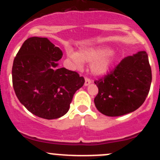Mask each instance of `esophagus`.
Wrapping results in <instances>:
<instances>
[{"instance_id": "obj_1", "label": "esophagus", "mask_w": 160, "mask_h": 160, "mask_svg": "<svg viewBox=\"0 0 160 160\" xmlns=\"http://www.w3.org/2000/svg\"><path fill=\"white\" fill-rule=\"evenodd\" d=\"M91 82H92L91 79L88 78V77H85V83H84L85 86H88V85H89Z\"/></svg>"}]
</instances>
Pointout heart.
Listing matches in <instances>:
<instances>
[{
    "instance_id": "1",
    "label": "heart",
    "mask_w": 160,
    "mask_h": 160,
    "mask_svg": "<svg viewBox=\"0 0 160 160\" xmlns=\"http://www.w3.org/2000/svg\"><path fill=\"white\" fill-rule=\"evenodd\" d=\"M110 52L111 49L108 48H90L80 50L77 54L70 49L67 51V56L79 70L83 68V62H93L92 72L96 75H102L110 67L111 58L108 56Z\"/></svg>"
}]
</instances>
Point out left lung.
Wrapping results in <instances>:
<instances>
[{
  "label": "left lung",
  "instance_id": "obj_1",
  "mask_svg": "<svg viewBox=\"0 0 160 160\" xmlns=\"http://www.w3.org/2000/svg\"><path fill=\"white\" fill-rule=\"evenodd\" d=\"M151 82L152 70L146 52L125 57L107 75L94 80L98 88L95 106L110 117L132 112L146 101Z\"/></svg>",
  "mask_w": 160,
  "mask_h": 160
}]
</instances>
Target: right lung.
Wrapping results in <instances>:
<instances>
[{"label":"right lung","instance_id":"obj_1","mask_svg":"<svg viewBox=\"0 0 160 160\" xmlns=\"http://www.w3.org/2000/svg\"><path fill=\"white\" fill-rule=\"evenodd\" d=\"M62 52L47 38L25 40L14 59L12 83L28 111L45 119L63 116L85 80L78 72L58 67Z\"/></svg>","mask_w":160,"mask_h":160}]
</instances>
